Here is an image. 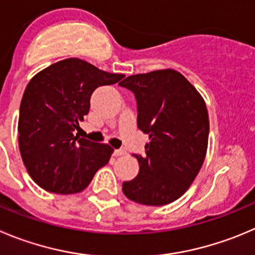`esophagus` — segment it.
Returning a JSON list of instances; mask_svg holds the SVG:
<instances>
[{"label": "esophagus", "instance_id": "esophagus-1", "mask_svg": "<svg viewBox=\"0 0 255 255\" xmlns=\"http://www.w3.org/2000/svg\"><path fill=\"white\" fill-rule=\"evenodd\" d=\"M127 153V152L125 151V149H114V152H113V154L116 157H120V156H125V154Z\"/></svg>", "mask_w": 255, "mask_h": 255}]
</instances>
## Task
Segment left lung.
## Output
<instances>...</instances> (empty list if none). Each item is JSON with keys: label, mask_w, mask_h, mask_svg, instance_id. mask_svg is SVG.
I'll use <instances>...</instances> for the list:
<instances>
[{"label": "left lung", "mask_w": 255, "mask_h": 255, "mask_svg": "<svg viewBox=\"0 0 255 255\" xmlns=\"http://www.w3.org/2000/svg\"><path fill=\"white\" fill-rule=\"evenodd\" d=\"M134 93L137 126L148 134L139 172L123 182L134 203L161 206L186 192L206 156L209 114L196 88L173 69L135 74L120 83Z\"/></svg>", "instance_id": "8db88e82"}]
</instances>
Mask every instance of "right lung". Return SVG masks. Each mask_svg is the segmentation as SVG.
Masks as SVG:
<instances>
[{
  "label": "right lung",
  "instance_id": "add662e5",
  "mask_svg": "<svg viewBox=\"0 0 255 255\" xmlns=\"http://www.w3.org/2000/svg\"><path fill=\"white\" fill-rule=\"evenodd\" d=\"M112 74L78 58L37 73L26 87L18 117V147L31 178L54 194H77L109 162L114 149L74 134L90 108L93 92L116 84Z\"/></svg>",
  "mask_w": 255,
  "mask_h": 255
}]
</instances>
